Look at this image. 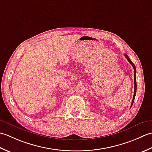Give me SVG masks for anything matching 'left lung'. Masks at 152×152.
I'll use <instances>...</instances> for the list:
<instances>
[{"label": "left lung", "mask_w": 152, "mask_h": 152, "mask_svg": "<svg viewBox=\"0 0 152 152\" xmlns=\"http://www.w3.org/2000/svg\"><path fill=\"white\" fill-rule=\"evenodd\" d=\"M125 58L127 59V60L129 61V62L132 65V66L133 67V68H134V96H133V98H132V103H131V107H132L133 103H134V98H135V96H136V93H137V80H136V67L134 66V64H133L131 60H130V58H129V56H127V54H125Z\"/></svg>", "instance_id": "left-lung-1"}]
</instances>
